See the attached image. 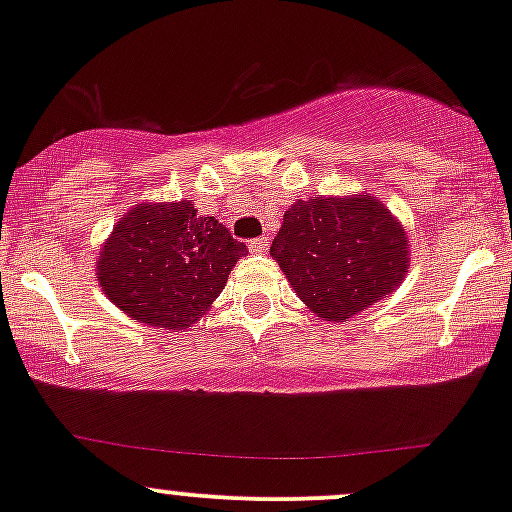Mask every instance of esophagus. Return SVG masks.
Here are the masks:
<instances>
[{
  "label": "esophagus",
  "mask_w": 512,
  "mask_h": 512,
  "mask_svg": "<svg viewBox=\"0 0 512 512\" xmlns=\"http://www.w3.org/2000/svg\"><path fill=\"white\" fill-rule=\"evenodd\" d=\"M268 244H271V239H268V236H258V239L249 241V251H254V254H263V251L268 249Z\"/></svg>",
  "instance_id": "34e87169"
}]
</instances>
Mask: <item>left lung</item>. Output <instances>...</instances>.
Returning <instances> with one entry per match:
<instances>
[{"label":"left lung","instance_id":"left-lung-1","mask_svg":"<svg viewBox=\"0 0 512 512\" xmlns=\"http://www.w3.org/2000/svg\"><path fill=\"white\" fill-rule=\"evenodd\" d=\"M408 249L386 205L361 195L298 200L285 212L271 254L315 315L346 322L403 283Z\"/></svg>","mask_w":512,"mask_h":512}]
</instances>
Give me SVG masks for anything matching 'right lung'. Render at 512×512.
<instances>
[{
  "label": "right lung",
  "instance_id": "1",
  "mask_svg": "<svg viewBox=\"0 0 512 512\" xmlns=\"http://www.w3.org/2000/svg\"><path fill=\"white\" fill-rule=\"evenodd\" d=\"M239 256H246L244 241L214 217L197 214L190 200L148 202L114 224L97 261V280L134 320L185 329L222 293Z\"/></svg>",
  "mask_w": 512,
  "mask_h": 512
}]
</instances>
